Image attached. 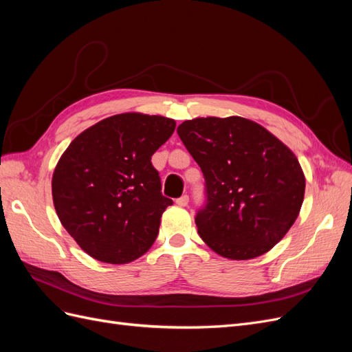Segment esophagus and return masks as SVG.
<instances>
[{"label":"esophagus","mask_w":352,"mask_h":352,"mask_svg":"<svg viewBox=\"0 0 352 352\" xmlns=\"http://www.w3.org/2000/svg\"><path fill=\"white\" fill-rule=\"evenodd\" d=\"M188 202H189V197H188V195H182V197L176 199V204H177L179 207H186Z\"/></svg>","instance_id":"34e87169"}]
</instances>
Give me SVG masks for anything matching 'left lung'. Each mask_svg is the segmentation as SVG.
I'll list each match as a JSON object with an SVG mask.
<instances>
[{
  "label": "left lung",
  "mask_w": 352,
  "mask_h": 352,
  "mask_svg": "<svg viewBox=\"0 0 352 352\" xmlns=\"http://www.w3.org/2000/svg\"><path fill=\"white\" fill-rule=\"evenodd\" d=\"M177 135L206 177L201 239L229 260L269 252L301 211L305 176L296 155L261 124L239 116L197 117Z\"/></svg>",
  "instance_id": "1"
}]
</instances>
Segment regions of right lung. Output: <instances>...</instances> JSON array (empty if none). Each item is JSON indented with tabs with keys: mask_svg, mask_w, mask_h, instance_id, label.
Wrapping results in <instances>:
<instances>
[{
	"mask_svg": "<svg viewBox=\"0 0 352 352\" xmlns=\"http://www.w3.org/2000/svg\"><path fill=\"white\" fill-rule=\"evenodd\" d=\"M175 127L163 116L116 114L85 129L61 154L52 202L61 225L92 258L127 264L153 247L173 202L160 192L151 157Z\"/></svg>",
	"mask_w": 352,
	"mask_h": 352,
	"instance_id": "1",
	"label": "right lung"
}]
</instances>
